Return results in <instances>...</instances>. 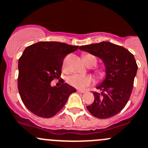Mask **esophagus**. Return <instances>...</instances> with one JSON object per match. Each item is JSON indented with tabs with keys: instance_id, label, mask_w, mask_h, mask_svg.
<instances>
[{
	"instance_id": "obj_1",
	"label": "esophagus",
	"mask_w": 148,
	"mask_h": 148,
	"mask_svg": "<svg viewBox=\"0 0 148 148\" xmlns=\"http://www.w3.org/2000/svg\"><path fill=\"white\" fill-rule=\"evenodd\" d=\"M77 92L83 94V93H85V91H82V90H77Z\"/></svg>"
}]
</instances>
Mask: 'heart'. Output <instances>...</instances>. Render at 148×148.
<instances>
[{"mask_svg":"<svg viewBox=\"0 0 148 148\" xmlns=\"http://www.w3.org/2000/svg\"><path fill=\"white\" fill-rule=\"evenodd\" d=\"M84 62L86 64L95 65L97 63V59L91 54H86L83 57ZM96 75L99 79H104L106 76V71L105 69L99 68L95 71ZM67 83L72 86L79 89H84L94 83V78L91 75H81V74H73L67 78Z\"/></svg>","mask_w":148,"mask_h":148,"instance_id":"b5f03b06","label":"heart"}]
</instances>
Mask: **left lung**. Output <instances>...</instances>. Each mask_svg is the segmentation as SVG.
Masks as SVG:
<instances>
[{
  "instance_id": "obj_1",
  "label": "left lung",
  "mask_w": 148,
  "mask_h": 148,
  "mask_svg": "<svg viewBox=\"0 0 148 148\" xmlns=\"http://www.w3.org/2000/svg\"><path fill=\"white\" fill-rule=\"evenodd\" d=\"M102 59L106 68V78L93 92L94 101L87 109L94 117L110 118L120 112L127 104L137 71L134 57L123 46L103 41L79 48Z\"/></svg>"
}]
</instances>
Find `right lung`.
Instances as JSON below:
<instances>
[{
	"mask_svg": "<svg viewBox=\"0 0 148 148\" xmlns=\"http://www.w3.org/2000/svg\"><path fill=\"white\" fill-rule=\"evenodd\" d=\"M78 46L57 41H41L27 46L18 63V90L24 105L39 117H53L64 107L76 89L63 82L52 87L61 75L64 57Z\"/></svg>",
	"mask_w": 148,
	"mask_h": 148,
	"instance_id": "1",
	"label": "right lung"
}]
</instances>
